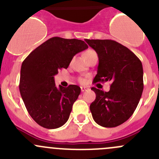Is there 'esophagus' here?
<instances>
[{"mask_svg":"<svg viewBox=\"0 0 159 159\" xmlns=\"http://www.w3.org/2000/svg\"><path fill=\"white\" fill-rule=\"evenodd\" d=\"M89 89V88L84 87V86H81V91H82V92H84V91H88Z\"/></svg>","mask_w":159,"mask_h":159,"instance_id":"1","label":"esophagus"}]
</instances>
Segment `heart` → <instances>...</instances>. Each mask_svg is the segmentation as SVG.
Listing matches in <instances>:
<instances>
[{
  "instance_id": "heart-1",
  "label": "heart",
  "mask_w": 159,
  "mask_h": 159,
  "mask_svg": "<svg viewBox=\"0 0 159 159\" xmlns=\"http://www.w3.org/2000/svg\"><path fill=\"white\" fill-rule=\"evenodd\" d=\"M96 54V52L94 51V50L89 49V50H87V51H86L84 53V58H86V57H89V56L93 55V54ZM79 81H81V82H84V80L83 79V78H80Z\"/></svg>"
}]
</instances>
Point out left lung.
Listing matches in <instances>:
<instances>
[{
  "label": "left lung",
  "instance_id": "1",
  "mask_svg": "<svg viewBox=\"0 0 159 159\" xmlns=\"http://www.w3.org/2000/svg\"><path fill=\"white\" fill-rule=\"evenodd\" d=\"M84 41L98 56L94 81H111L106 92L96 88L95 100L90 105L93 119L102 127L123 124L134 113L143 91V68L139 57L128 48L112 40Z\"/></svg>",
  "mask_w": 159,
  "mask_h": 159
}]
</instances>
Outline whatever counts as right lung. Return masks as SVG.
<instances>
[{"label":"right lung","instance_id":"1","mask_svg":"<svg viewBox=\"0 0 159 159\" xmlns=\"http://www.w3.org/2000/svg\"><path fill=\"white\" fill-rule=\"evenodd\" d=\"M84 41L54 37L35 48L25 59L20 68V95L31 118L39 125L57 129L67 122L81 88H68L54 82V75L68 68L74 56L87 49Z\"/></svg>","mask_w":159,"mask_h":159}]
</instances>
